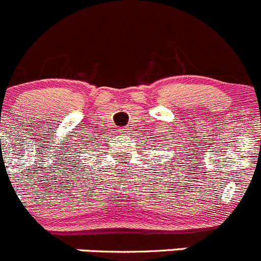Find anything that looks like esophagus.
I'll return each instance as SVG.
<instances>
[{"label": "esophagus", "mask_w": 261, "mask_h": 261, "mask_svg": "<svg viewBox=\"0 0 261 261\" xmlns=\"http://www.w3.org/2000/svg\"><path fill=\"white\" fill-rule=\"evenodd\" d=\"M131 134H133V128H131L130 126H126L125 128H122V130H121V135L126 136V138H127V136H130Z\"/></svg>", "instance_id": "1"}]
</instances>
